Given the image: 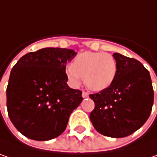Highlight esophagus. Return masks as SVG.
<instances>
[{"instance_id": "obj_1", "label": "esophagus", "mask_w": 157, "mask_h": 157, "mask_svg": "<svg viewBox=\"0 0 157 157\" xmlns=\"http://www.w3.org/2000/svg\"><path fill=\"white\" fill-rule=\"evenodd\" d=\"M88 95H89V94H88L87 92H85V91H83V93H82V97H83V98H86V97H88Z\"/></svg>"}]
</instances>
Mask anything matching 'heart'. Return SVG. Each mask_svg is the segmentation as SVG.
<instances>
[{"label": "heart", "mask_w": 157, "mask_h": 157, "mask_svg": "<svg viewBox=\"0 0 157 157\" xmlns=\"http://www.w3.org/2000/svg\"><path fill=\"white\" fill-rule=\"evenodd\" d=\"M65 73L70 84L78 86L82 78L93 91H102L113 82L117 73L115 58L108 52H84L78 54L72 64L66 67Z\"/></svg>", "instance_id": "obj_1"}]
</instances>
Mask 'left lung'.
<instances>
[{
    "label": "left lung",
    "instance_id": "left-lung-1",
    "mask_svg": "<svg viewBox=\"0 0 157 157\" xmlns=\"http://www.w3.org/2000/svg\"><path fill=\"white\" fill-rule=\"evenodd\" d=\"M117 73L112 85L89 97L95 102L90 120L95 129L111 138H124L140 129L154 103L149 71L136 59L113 54Z\"/></svg>",
    "mask_w": 157,
    "mask_h": 157
}]
</instances>
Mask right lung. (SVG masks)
Returning a JSON list of instances; mask_svg holds the SVG:
<instances>
[{"label":"right lung","instance_id":"add662e5","mask_svg":"<svg viewBox=\"0 0 157 157\" xmlns=\"http://www.w3.org/2000/svg\"><path fill=\"white\" fill-rule=\"evenodd\" d=\"M77 52L43 48L22 56L12 68L7 86L8 114L30 140L44 141L65 130L70 115L82 102V92L68 84L66 64Z\"/></svg>","mask_w":157,"mask_h":157}]
</instances>
